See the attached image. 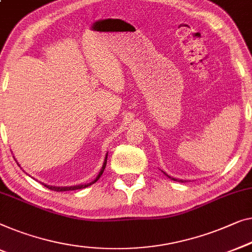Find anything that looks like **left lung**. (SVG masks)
I'll use <instances>...</instances> for the list:
<instances>
[{"label":"left lung","mask_w":252,"mask_h":252,"mask_svg":"<svg viewBox=\"0 0 252 252\" xmlns=\"http://www.w3.org/2000/svg\"><path fill=\"white\" fill-rule=\"evenodd\" d=\"M165 174H166V173H165ZM166 175H167V174H166ZM167 176H168V175H167ZM168 177H170V176H168ZM173 180H174V181H177V180H175V178H173ZM181 182H183V181H181Z\"/></svg>","instance_id":"8db88e82"}]
</instances>
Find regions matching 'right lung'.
Listing matches in <instances>:
<instances>
[{
  "mask_svg": "<svg viewBox=\"0 0 252 252\" xmlns=\"http://www.w3.org/2000/svg\"><path fill=\"white\" fill-rule=\"evenodd\" d=\"M107 158H108V155L105 156V160H104V162H103V166H102V169L100 170L99 175H97L95 180H94L93 182H91V183H87V184H84V185H75V187H63V188H59V187H50V185H45V184H44V187H46L47 189H52V191H57V192H63V191H74V189H84V188H87V187H90V185H92V184L95 183V182H96L97 180H99V178L101 177V175L103 174V170H104V168H105V166H107Z\"/></svg>",
  "mask_w": 252,
  "mask_h": 252,
  "instance_id": "1",
  "label": "right lung"
}]
</instances>
